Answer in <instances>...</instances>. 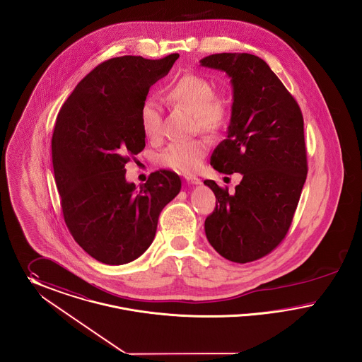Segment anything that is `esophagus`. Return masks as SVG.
<instances>
[{
    "mask_svg": "<svg viewBox=\"0 0 362 362\" xmlns=\"http://www.w3.org/2000/svg\"><path fill=\"white\" fill-rule=\"evenodd\" d=\"M185 180L190 185H200L202 184V180L197 178V177H185Z\"/></svg>",
    "mask_w": 362,
    "mask_h": 362,
    "instance_id": "34e87169",
    "label": "esophagus"
}]
</instances>
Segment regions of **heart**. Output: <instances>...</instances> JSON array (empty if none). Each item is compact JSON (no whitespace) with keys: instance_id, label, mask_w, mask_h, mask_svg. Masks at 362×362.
<instances>
[{"instance_id":"b5f03b06","label":"heart","mask_w":362,"mask_h":362,"mask_svg":"<svg viewBox=\"0 0 362 362\" xmlns=\"http://www.w3.org/2000/svg\"><path fill=\"white\" fill-rule=\"evenodd\" d=\"M165 99L169 105L192 113L196 127L204 134H219L228 124L231 109L230 98L223 93H214V86L206 77L193 74L180 77L168 87ZM140 125L151 140L162 134V113L153 100L143 103ZM207 151L209 143L204 139L174 141L160 155V162L175 172L188 174L200 168Z\"/></svg>"}]
</instances>
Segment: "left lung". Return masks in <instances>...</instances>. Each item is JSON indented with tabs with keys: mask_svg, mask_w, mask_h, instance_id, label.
<instances>
[{
	"mask_svg": "<svg viewBox=\"0 0 362 362\" xmlns=\"http://www.w3.org/2000/svg\"><path fill=\"white\" fill-rule=\"evenodd\" d=\"M200 65L226 72L233 87L228 137L211 165L243 180L228 193L206 180L218 203L204 230L225 259L249 263L281 244L291 225L308 173L304 118L296 99L266 61L247 53H221Z\"/></svg>",
	"mask_w": 362,
	"mask_h": 362,
	"instance_id": "1",
	"label": "left lung"
}]
</instances>
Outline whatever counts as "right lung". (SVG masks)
<instances>
[{"label": "right lung", "mask_w": 362, "mask_h": 362, "mask_svg": "<svg viewBox=\"0 0 362 362\" xmlns=\"http://www.w3.org/2000/svg\"><path fill=\"white\" fill-rule=\"evenodd\" d=\"M178 57L110 58L77 84L58 113L52 158L64 221L100 263L121 266L141 256L160 211L181 190L169 170L151 173L140 188L125 178L129 155L146 147L140 109Z\"/></svg>", "instance_id": "1"}]
</instances>
